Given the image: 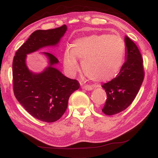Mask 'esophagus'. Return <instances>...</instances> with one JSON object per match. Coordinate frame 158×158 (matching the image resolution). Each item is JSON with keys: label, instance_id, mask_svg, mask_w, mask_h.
I'll use <instances>...</instances> for the list:
<instances>
[{"label": "esophagus", "instance_id": "esophagus-1", "mask_svg": "<svg viewBox=\"0 0 158 158\" xmlns=\"http://www.w3.org/2000/svg\"><path fill=\"white\" fill-rule=\"evenodd\" d=\"M94 87H96V86H91V85H82L81 89L86 90V91H91L92 89H94Z\"/></svg>", "mask_w": 158, "mask_h": 158}]
</instances>
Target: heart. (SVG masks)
I'll use <instances>...</instances> for the list:
<instances>
[{
	"mask_svg": "<svg viewBox=\"0 0 158 158\" xmlns=\"http://www.w3.org/2000/svg\"><path fill=\"white\" fill-rule=\"evenodd\" d=\"M126 46L123 39L110 34H92L75 39L71 49L66 48L63 65L69 76L79 69L77 57L81 60V68L90 79L107 81L118 74L123 64Z\"/></svg>",
	"mask_w": 158,
	"mask_h": 158,
	"instance_id": "obj_1",
	"label": "heart"
}]
</instances>
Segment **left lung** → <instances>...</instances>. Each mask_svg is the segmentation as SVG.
Instances as JSON below:
<instances>
[{
    "label": "left lung",
    "mask_w": 158,
    "mask_h": 158,
    "mask_svg": "<svg viewBox=\"0 0 158 158\" xmlns=\"http://www.w3.org/2000/svg\"><path fill=\"white\" fill-rule=\"evenodd\" d=\"M126 56L119 74L110 81L102 85L107 101L102 111L107 115L119 113L133 102L144 78L143 59L139 48L128 36H125Z\"/></svg>",
    "instance_id": "8db88e82"
}]
</instances>
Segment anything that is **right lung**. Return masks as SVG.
Here are the masks:
<instances>
[{"mask_svg":"<svg viewBox=\"0 0 158 158\" xmlns=\"http://www.w3.org/2000/svg\"><path fill=\"white\" fill-rule=\"evenodd\" d=\"M67 29L64 24L52 29L36 30L17 50L12 62L15 96L31 116L43 122H53L60 118L66 111L69 96L79 89V84L56 68L59 61L51 53L42 52L48 65L39 73L29 69L27 56L45 47L57 46Z\"/></svg>","mask_w":158,"mask_h":158,"instance_id":"add662e5","label":"right lung"}]
</instances>
